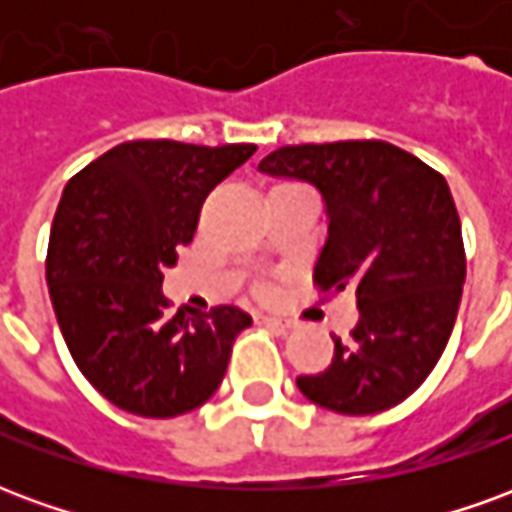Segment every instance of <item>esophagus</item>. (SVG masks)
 <instances>
[{"instance_id":"34e87169","label":"esophagus","mask_w":512,"mask_h":512,"mask_svg":"<svg viewBox=\"0 0 512 512\" xmlns=\"http://www.w3.org/2000/svg\"><path fill=\"white\" fill-rule=\"evenodd\" d=\"M257 323H263V326H268V329H274L279 334L290 332V323L282 321V318H274V315H257Z\"/></svg>"}]
</instances>
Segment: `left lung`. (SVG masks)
Instances as JSON below:
<instances>
[{"mask_svg": "<svg viewBox=\"0 0 512 512\" xmlns=\"http://www.w3.org/2000/svg\"><path fill=\"white\" fill-rule=\"evenodd\" d=\"M260 169L318 186L329 238L312 282L321 293L356 290L351 343L332 334V365L296 378L301 395L348 417L403 403L444 354L466 279L444 175L381 139L279 147Z\"/></svg>", "mask_w": 512, "mask_h": 512, "instance_id": "1", "label": "left lung"}]
</instances>
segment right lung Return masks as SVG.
Instances as JSON below:
<instances>
[{
	"mask_svg": "<svg viewBox=\"0 0 512 512\" xmlns=\"http://www.w3.org/2000/svg\"><path fill=\"white\" fill-rule=\"evenodd\" d=\"M255 150L134 139L62 191L46 255L51 304L76 367L117 408L178 417L222 384L252 318L233 304L169 312L161 271L191 244L205 197Z\"/></svg>",
	"mask_w": 512,
	"mask_h": 512,
	"instance_id": "add662e5",
	"label": "right lung"
}]
</instances>
